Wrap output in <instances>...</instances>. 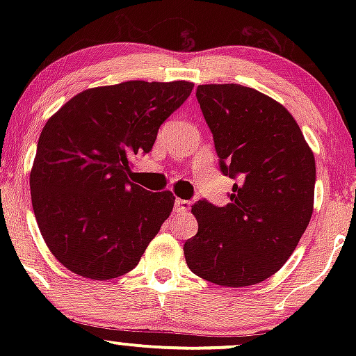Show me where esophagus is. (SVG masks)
I'll use <instances>...</instances> for the list:
<instances>
[{"label":"esophagus","instance_id":"esophagus-1","mask_svg":"<svg viewBox=\"0 0 356 356\" xmlns=\"http://www.w3.org/2000/svg\"><path fill=\"white\" fill-rule=\"evenodd\" d=\"M189 209H191V201H186V199H175L174 202L175 212H182V214H186V212H189Z\"/></svg>","mask_w":356,"mask_h":356}]
</instances>
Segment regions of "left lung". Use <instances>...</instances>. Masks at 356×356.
Wrapping results in <instances>:
<instances>
[{"label":"left lung","instance_id":"1","mask_svg":"<svg viewBox=\"0 0 356 356\" xmlns=\"http://www.w3.org/2000/svg\"><path fill=\"white\" fill-rule=\"evenodd\" d=\"M220 172L236 179L231 202L197 201V234L184 244L187 266L214 284L241 288L273 276L293 254L313 214L316 167L283 105L236 83L199 85Z\"/></svg>","mask_w":356,"mask_h":356}]
</instances>
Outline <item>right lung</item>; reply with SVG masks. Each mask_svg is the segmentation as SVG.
Returning <instances> with one entry per match:
<instances>
[{
    "mask_svg": "<svg viewBox=\"0 0 356 356\" xmlns=\"http://www.w3.org/2000/svg\"><path fill=\"white\" fill-rule=\"evenodd\" d=\"M192 87L132 80L88 88L43 127L31 204L48 249L75 275L104 281L132 271L172 212V192H149L127 174Z\"/></svg>",
    "mask_w": 356,
    "mask_h": 356,
    "instance_id": "obj_1",
    "label": "right lung"
}]
</instances>
